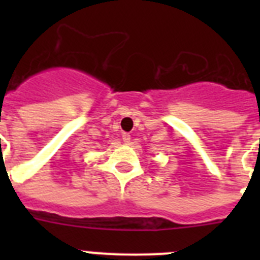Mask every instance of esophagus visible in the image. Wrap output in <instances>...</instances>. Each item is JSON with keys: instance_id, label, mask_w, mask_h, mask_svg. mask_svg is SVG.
Instances as JSON below:
<instances>
[{"instance_id": "34e87169", "label": "esophagus", "mask_w": 260, "mask_h": 260, "mask_svg": "<svg viewBox=\"0 0 260 260\" xmlns=\"http://www.w3.org/2000/svg\"><path fill=\"white\" fill-rule=\"evenodd\" d=\"M122 139H123V142H125V143H128V142L132 141V137H130V134H128V133H123Z\"/></svg>"}]
</instances>
